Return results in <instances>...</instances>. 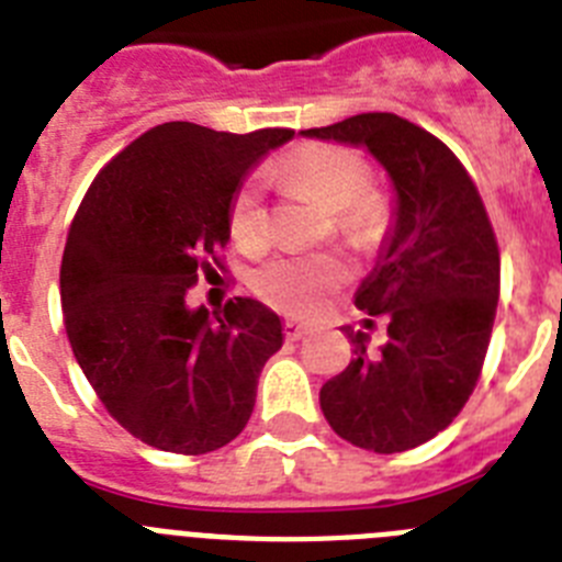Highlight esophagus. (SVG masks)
<instances>
[{
    "label": "esophagus",
    "mask_w": 562,
    "mask_h": 562,
    "mask_svg": "<svg viewBox=\"0 0 562 562\" xmlns=\"http://www.w3.org/2000/svg\"><path fill=\"white\" fill-rule=\"evenodd\" d=\"M312 331V326L306 324H297V321H286L284 324V335L286 340H301V337H306Z\"/></svg>",
    "instance_id": "obj_1"
}]
</instances>
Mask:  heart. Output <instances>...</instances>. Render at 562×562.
<instances>
[{
  "label": "heart",
  "instance_id": "1",
  "mask_svg": "<svg viewBox=\"0 0 562 562\" xmlns=\"http://www.w3.org/2000/svg\"><path fill=\"white\" fill-rule=\"evenodd\" d=\"M276 177L304 193L326 211L337 213L346 236L366 241L385 222V205L369 188V166L360 154L342 146H301L281 160ZM233 245L241 252L267 247L270 225L261 200V186L247 180L238 188L227 213ZM349 281V265L337 256H278L252 278V286L267 304L286 315H315L326 306L331 292Z\"/></svg>",
  "mask_w": 562,
  "mask_h": 562
}]
</instances>
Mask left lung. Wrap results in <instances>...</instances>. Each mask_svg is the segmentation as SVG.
<instances>
[{
    "label": "left lung",
    "instance_id": "left-lung-1",
    "mask_svg": "<svg viewBox=\"0 0 562 562\" xmlns=\"http://www.w3.org/2000/svg\"><path fill=\"white\" fill-rule=\"evenodd\" d=\"M301 134L369 148L396 193L394 225L355 295L362 312L385 315L389 337L371 349L366 331L342 329L355 357L321 389V411L355 448H419L459 416L484 366L501 286L490 216L459 157L400 114Z\"/></svg>",
    "mask_w": 562,
    "mask_h": 562
}]
</instances>
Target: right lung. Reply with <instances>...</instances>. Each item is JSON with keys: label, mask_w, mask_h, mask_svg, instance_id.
<instances>
[{"label": "right lung", "mask_w": 562, "mask_h": 562, "mask_svg": "<svg viewBox=\"0 0 562 562\" xmlns=\"http://www.w3.org/2000/svg\"><path fill=\"white\" fill-rule=\"evenodd\" d=\"M292 128H148L95 177L69 227L61 310L98 400L134 439L202 456L245 430L281 317L252 297L191 310L200 272L222 267L227 213L250 168Z\"/></svg>", "instance_id": "obj_1"}]
</instances>
